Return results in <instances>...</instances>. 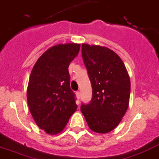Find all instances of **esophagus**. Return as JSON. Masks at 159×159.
I'll return each mask as SVG.
<instances>
[{"label":"esophagus","mask_w":159,"mask_h":159,"mask_svg":"<svg viewBox=\"0 0 159 159\" xmlns=\"http://www.w3.org/2000/svg\"><path fill=\"white\" fill-rule=\"evenodd\" d=\"M76 96L78 99H80V97H81V93H80L79 91L76 92Z\"/></svg>","instance_id":"obj_1"}]
</instances>
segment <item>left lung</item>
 <instances>
[{"label":"left lung","mask_w":159,"mask_h":159,"mask_svg":"<svg viewBox=\"0 0 159 159\" xmlns=\"http://www.w3.org/2000/svg\"><path fill=\"white\" fill-rule=\"evenodd\" d=\"M81 54L92 86V99L81 104L89 128L106 134L116 128L128 108L130 81L125 64L114 51L83 43Z\"/></svg>","instance_id":"8db88e82"}]
</instances>
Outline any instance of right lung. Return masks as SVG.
Returning a JSON list of instances; mask_svg holds the SVG:
<instances>
[{"label": "right lung", "mask_w": 159, "mask_h": 159, "mask_svg": "<svg viewBox=\"0 0 159 159\" xmlns=\"http://www.w3.org/2000/svg\"><path fill=\"white\" fill-rule=\"evenodd\" d=\"M79 50L78 43L52 47L40 57L31 72L28 105L38 126L49 134L62 131L78 107L70 88L69 66Z\"/></svg>", "instance_id": "obj_1"}]
</instances>
